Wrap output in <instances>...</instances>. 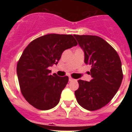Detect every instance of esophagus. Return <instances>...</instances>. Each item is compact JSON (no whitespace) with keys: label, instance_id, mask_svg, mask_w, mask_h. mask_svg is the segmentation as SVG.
<instances>
[{"label":"esophagus","instance_id":"obj_1","mask_svg":"<svg viewBox=\"0 0 132 132\" xmlns=\"http://www.w3.org/2000/svg\"><path fill=\"white\" fill-rule=\"evenodd\" d=\"M69 80L70 82H71V81L74 80V79H73V78H71V77H69Z\"/></svg>","mask_w":132,"mask_h":132}]
</instances>
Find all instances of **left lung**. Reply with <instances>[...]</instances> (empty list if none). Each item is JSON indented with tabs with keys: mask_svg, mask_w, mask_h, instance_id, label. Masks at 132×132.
Masks as SVG:
<instances>
[{
	"mask_svg": "<svg viewBox=\"0 0 132 132\" xmlns=\"http://www.w3.org/2000/svg\"><path fill=\"white\" fill-rule=\"evenodd\" d=\"M85 53V63L91 65V80H79L75 92L79 105L94 111L106 106L120 87L123 79L122 63L116 51L96 36L74 35Z\"/></svg>",
	"mask_w": 132,
	"mask_h": 132,
	"instance_id": "1",
	"label": "left lung"
}]
</instances>
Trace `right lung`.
<instances>
[{"mask_svg":"<svg viewBox=\"0 0 132 132\" xmlns=\"http://www.w3.org/2000/svg\"><path fill=\"white\" fill-rule=\"evenodd\" d=\"M77 45L72 35L51 34L30 43L17 63L16 71L21 93L34 108L47 110L59 102L69 77L50 75L65 50Z\"/></svg>","mask_w":132,"mask_h":132,"instance_id":"right-lung-1","label":"right lung"}]
</instances>
